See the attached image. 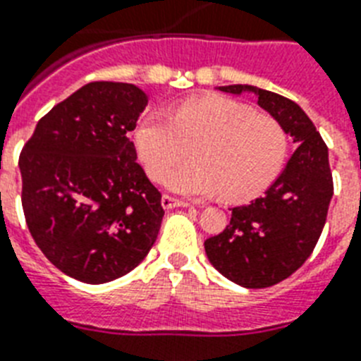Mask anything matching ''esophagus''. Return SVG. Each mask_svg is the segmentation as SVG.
<instances>
[{
    "mask_svg": "<svg viewBox=\"0 0 361 361\" xmlns=\"http://www.w3.org/2000/svg\"><path fill=\"white\" fill-rule=\"evenodd\" d=\"M162 207L164 209H175V207H190L188 201H183V199L173 197L169 194L162 195Z\"/></svg>",
    "mask_w": 361,
    "mask_h": 361,
    "instance_id": "esophagus-1",
    "label": "esophagus"
}]
</instances>
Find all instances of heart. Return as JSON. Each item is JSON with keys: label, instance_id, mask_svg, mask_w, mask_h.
I'll return each mask as SVG.
<instances>
[{"label": "heart", "instance_id": "b5f03b06", "mask_svg": "<svg viewBox=\"0 0 361 361\" xmlns=\"http://www.w3.org/2000/svg\"><path fill=\"white\" fill-rule=\"evenodd\" d=\"M135 145L152 180H162L195 146L194 163L166 172L167 188L184 195L220 192L227 199H244L276 175L287 134L278 119L255 114L247 104L203 97L178 104L173 115L151 111L137 126Z\"/></svg>", "mask_w": 361, "mask_h": 361}]
</instances>
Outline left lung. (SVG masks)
<instances>
[{"instance_id": "1", "label": "left lung", "mask_w": 361, "mask_h": 361, "mask_svg": "<svg viewBox=\"0 0 361 361\" xmlns=\"http://www.w3.org/2000/svg\"><path fill=\"white\" fill-rule=\"evenodd\" d=\"M224 93H253L296 145L264 195L231 210L220 235L204 240L212 267L247 289H264L295 274L315 250L334 195L328 147L305 111L281 94L253 85H224Z\"/></svg>"}]
</instances>
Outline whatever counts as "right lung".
Listing matches in <instances>:
<instances>
[{
	"label": "right lung",
	"mask_w": 361,
	"mask_h": 361,
	"mask_svg": "<svg viewBox=\"0 0 361 361\" xmlns=\"http://www.w3.org/2000/svg\"><path fill=\"white\" fill-rule=\"evenodd\" d=\"M145 106L132 83H87L37 123L20 152L31 236L54 267L83 283L134 270L160 231L162 194L128 140Z\"/></svg>",
	"instance_id": "obj_1"
}]
</instances>
